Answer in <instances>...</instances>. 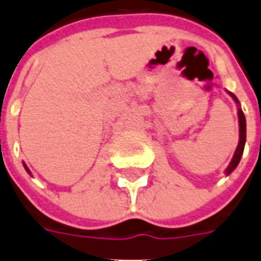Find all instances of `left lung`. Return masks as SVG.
<instances>
[{
    "label": "left lung",
    "instance_id": "left-lung-1",
    "mask_svg": "<svg viewBox=\"0 0 261 261\" xmlns=\"http://www.w3.org/2000/svg\"><path fill=\"white\" fill-rule=\"evenodd\" d=\"M230 94V92H229ZM230 96L233 97L234 101L236 103H239V100H237V97L234 96L233 94H230ZM239 123H240V141H239V145H237V149L236 151H234V155L233 158H232V161H230L229 166L226 167V174H230L232 171L236 169V166L239 165V162H240V158L241 155H243V151H244V145H245V116H244V112H243V110L239 109Z\"/></svg>",
    "mask_w": 261,
    "mask_h": 261
}]
</instances>
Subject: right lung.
I'll list each match as a JSON object with an SVG mask.
<instances>
[{
  "label": "right lung",
  "instance_id": "1",
  "mask_svg": "<svg viewBox=\"0 0 261 261\" xmlns=\"http://www.w3.org/2000/svg\"><path fill=\"white\" fill-rule=\"evenodd\" d=\"M24 166H25V165H24ZM25 169H27V171H28V173H29V170H28V167H27V166H25Z\"/></svg>",
  "mask_w": 261,
  "mask_h": 261
}]
</instances>
